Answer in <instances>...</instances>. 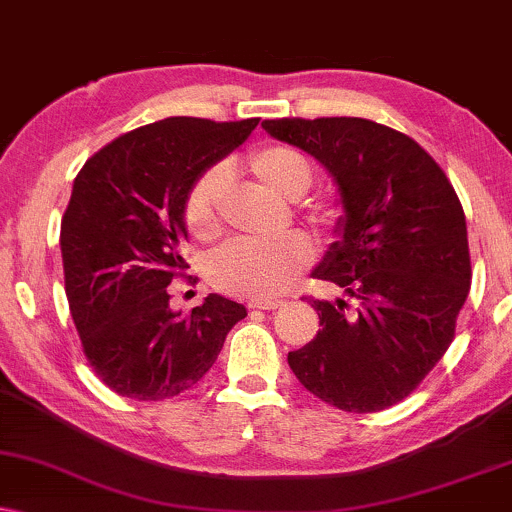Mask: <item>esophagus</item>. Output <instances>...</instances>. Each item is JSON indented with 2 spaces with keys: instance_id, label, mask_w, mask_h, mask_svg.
I'll return each mask as SVG.
<instances>
[{
  "instance_id": "34e87169",
  "label": "esophagus",
  "mask_w": 512,
  "mask_h": 512,
  "mask_svg": "<svg viewBox=\"0 0 512 512\" xmlns=\"http://www.w3.org/2000/svg\"><path fill=\"white\" fill-rule=\"evenodd\" d=\"M251 311H277V308H282V301H273V299H251L249 304Z\"/></svg>"
}]
</instances>
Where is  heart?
I'll return each instance as SVG.
<instances>
[{
	"instance_id": "obj_1",
	"label": "heart",
	"mask_w": 512,
	"mask_h": 512,
	"mask_svg": "<svg viewBox=\"0 0 512 512\" xmlns=\"http://www.w3.org/2000/svg\"><path fill=\"white\" fill-rule=\"evenodd\" d=\"M246 170L254 178L282 194L296 199L311 187L313 168L299 151L285 144H268L251 151ZM227 185V168L216 166L201 170L185 194L187 230L197 239L220 235V201ZM311 218L323 235H332L339 223V206L334 201H318ZM313 261V249L299 232L275 239V242H254L239 239L218 249L208 258V280L220 292L232 296H251V299H270L285 294L289 287L306 273Z\"/></svg>"
}]
</instances>
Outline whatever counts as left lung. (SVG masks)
<instances>
[{"mask_svg":"<svg viewBox=\"0 0 512 512\" xmlns=\"http://www.w3.org/2000/svg\"><path fill=\"white\" fill-rule=\"evenodd\" d=\"M263 128L308 151L342 192V239L315 268L346 299H311L313 342L287 356L313 396L346 413L406 399L456 337L470 249L456 189L413 137L368 118H275Z\"/></svg>","mask_w":512,"mask_h":512,"instance_id":"1","label":"left lung"}]
</instances>
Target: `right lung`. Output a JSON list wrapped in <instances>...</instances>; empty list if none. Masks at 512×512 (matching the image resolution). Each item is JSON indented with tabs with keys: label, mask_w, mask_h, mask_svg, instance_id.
<instances>
[{
	"label": "right lung",
	"mask_w": 512,
	"mask_h": 512,
	"mask_svg": "<svg viewBox=\"0 0 512 512\" xmlns=\"http://www.w3.org/2000/svg\"><path fill=\"white\" fill-rule=\"evenodd\" d=\"M256 125L163 118L116 137L75 178L61 218L63 282L82 353L116 394L163 401L194 387L246 318L218 294L185 315L170 311L168 285L189 268V185Z\"/></svg>",
	"instance_id": "obj_1"
}]
</instances>
